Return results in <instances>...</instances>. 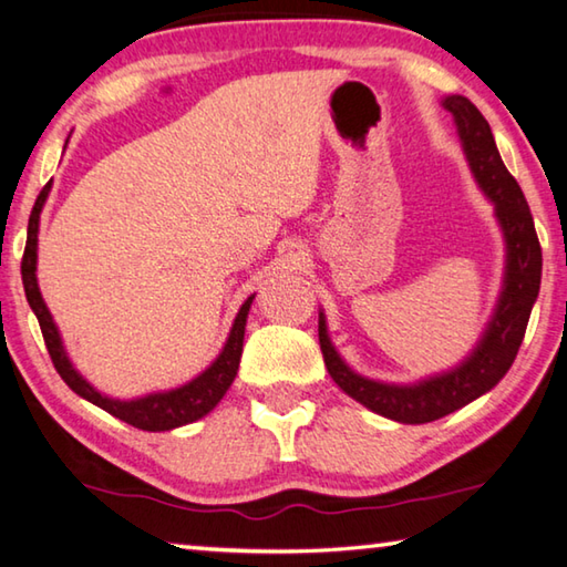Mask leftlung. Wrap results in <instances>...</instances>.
I'll list each match as a JSON object with an SVG mask.
<instances>
[{"label": "left lung", "instance_id": "obj_1", "mask_svg": "<svg viewBox=\"0 0 567 567\" xmlns=\"http://www.w3.org/2000/svg\"><path fill=\"white\" fill-rule=\"evenodd\" d=\"M445 107L453 112L457 122L460 140L477 185L495 203L497 219H501L507 243V272L505 290L497 302L493 322L487 324L483 342L470 358L447 375L420 382V385L398 388L354 375L340 360L324 328L320 315V350L330 378L348 392L350 398L362 402L364 408L378 412L382 417L405 422V425H422L460 410L475 398L485 395L495 388L511 370L520 342L525 338L527 320H530L533 302L540 290L543 252L537 243L530 207L515 177L503 165L501 152L495 147L491 124L480 114L467 97H447Z\"/></svg>", "mask_w": 567, "mask_h": 567}]
</instances>
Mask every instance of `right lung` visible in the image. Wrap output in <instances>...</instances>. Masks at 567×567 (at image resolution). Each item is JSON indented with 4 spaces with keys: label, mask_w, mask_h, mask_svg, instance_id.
<instances>
[{
    "label": "right lung",
    "mask_w": 567,
    "mask_h": 567,
    "mask_svg": "<svg viewBox=\"0 0 567 567\" xmlns=\"http://www.w3.org/2000/svg\"><path fill=\"white\" fill-rule=\"evenodd\" d=\"M50 187H52V182H47V185L42 187L40 197H37V203L32 207L30 225H27V245H24V255H22V282H24L27 302H30V307L37 315V320H40L42 338L47 344V352H50V358H52L54 370L60 372V378L76 392V395L90 400L92 405L107 410L110 415L124 420L132 427L147 430V433H159V430H172V427L187 425V422L205 417L207 412L213 410L219 400H223V395L229 390V385H233V380L237 375L239 358H243L245 322H247L249 305H252V297H247L245 305L239 307L225 350L219 352V358L209 364V368L199 378H195L192 382H187V385H182L177 390L157 392V395H147V398L130 400V402H120V400L100 395V392L94 390L90 382L72 368V362L66 360L60 332H56L52 315H50V310H47V305L42 300L40 287H37V275H34L37 272V229H40V213H42L47 195H50Z\"/></svg>",
    "instance_id": "right-lung-1"
}]
</instances>
